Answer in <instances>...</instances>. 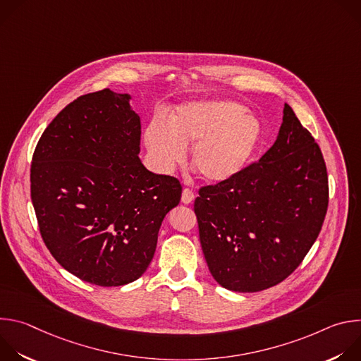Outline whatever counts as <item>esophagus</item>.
I'll return each mask as SVG.
<instances>
[{
    "instance_id": "1",
    "label": "esophagus",
    "mask_w": 361,
    "mask_h": 361,
    "mask_svg": "<svg viewBox=\"0 0 361 361\" xmlns=\"http://www.w3.org/2000/svg\"><path fill=\"white\" fill-rule=\"evenodd\" d=\"M194 198H195L194 192H192L191 190H188V188H184L183 195H181V201H183L184 204H191V202L194 201Z\"/></svg>"
}]
</instances>
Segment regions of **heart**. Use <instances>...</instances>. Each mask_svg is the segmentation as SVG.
<instances>
[{
    "label": "heart",
    "mask_w": 361,
    "mask_h": 361,
    "mask_svg": "<svg viewBox=\"0 0 361 361\" xmlns=\"http://www.w3.org/2000/svg\"><path fill=\"white\" fill-rule=\"evenodd\" d=\"M169 126L154 118L145 128L144 140L154 163L170 173L184 163L191 147V166L212 184L238 177L264 141L260 117L233 99L185 102L170 114Z\"/></svg>",
    "instance_id": "obj_1"
}]
</instances>
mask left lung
I'll list each match as a JSON object with an SVG mask.
<instances>
[{
	"label": "left lung",
	"instance_id": "8db88e82",
	"mask_svg": "<svg viewBox=\"0 0 361 361\" xmlns=\"http://www.w3.org/2000/svg\"><path fill=\"white\" fill-rule=\"evenodd\" d=\"M327 204L320 147L284 104L277 138L259 163L198 191L194 212L212 276L237 293L281 283L317 240Z\"/></svg>",
	"mask_w": 361,
	"mask_h": 361
}]
</instances>
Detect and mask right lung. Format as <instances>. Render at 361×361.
Instances as JSON below:
<instances>
[{"label":"right lung","instance_id":"obj_1","mask_svg":"<svg viewBox=\"0 0 361 361\" xmlns=\"http://www.w3.org/2000/svg\"><path fill=\"white\" fill-rule=\"evenodd\" d=\"M130 99L110 88L78 97L48 124L31 164L47 248L68 273L102 287L145 273L183 191L140 160L141 120Z\"/></svg>","mask_w":361,"mask_h":361}]
</instances>
